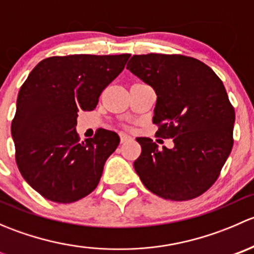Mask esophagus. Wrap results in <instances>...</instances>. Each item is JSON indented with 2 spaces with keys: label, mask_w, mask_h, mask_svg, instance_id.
Returning <instances> with one entry per match:
<instances>
[{
  "label": "esophagus",
  "mask_w": 254,
  "mask_h": 254,
  "mask_svg": "<svg viewBox=\"0 0 254 254\" xmlns=\"http://www.w3.org/2000/svg\"><path fill=\"white\" fill-rule=\"evenodd\" d=\"M119 136H120V142H122V143L130 141V140H131V136H130V135H127V134H125V132H120Z\"/></svg>",
  "instance_id": "esophagus-1"
}]
</instances>
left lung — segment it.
<instances>
[{
    "mask_svg": "<svg viewBox=\"0 0 254 254\" xmlns=\"http://www.w3.org/2000/svg\"><path fill=\"white\" fill-rule=\"evenodd\" d=\"M127 68L153 88L156 134L175 145L158 148L150 137H137V176L163 199L201 195L215 183L234 145L235 111L224 83L205 64L183 55H134Z\"/></svg>",
    "mask_w": 254,
    "mask_h": 254,
    "instance_id": "1",
    "label": "left lung"
}]
</instances>
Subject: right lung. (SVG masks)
<instances>
[{"label": "right lung", "instance_id": "right-lung-1", "mask_svg": "<svg viewBox=\"0 0 254 254\" xmlns=\"http://www.w3.org/2000/svg\"><path fill=\"white\" fill-rule=\"evenodd\" d=\"M129 54L53 56L20 87L12 137L20 175L40 195L73 203L96 189L120 139L99 129L79 142V111H93L102 91L124 70Z\"/></svg>", "mask_w": 254, "mask_h": 254}]
</instances>
